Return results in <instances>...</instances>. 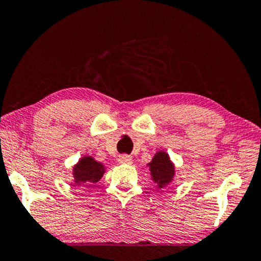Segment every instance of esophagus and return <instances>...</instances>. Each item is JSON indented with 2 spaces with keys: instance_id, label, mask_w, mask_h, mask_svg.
<instances>
[{
  "instance_id": "1",
  "label": "esophagus",
  "mask_w": 261,
  "mask_h": 261,
  "mask_svg": "<svg viewBox=\"0 0 261 261\" xmlns=\"http://www.w3.org/2000/svg\"><path fill=\"white\" fill-rule=\"evenodd\" d=\"M118 163L121 164H132V158L130 155H119Z\"/></svg>"
}]
</instances>
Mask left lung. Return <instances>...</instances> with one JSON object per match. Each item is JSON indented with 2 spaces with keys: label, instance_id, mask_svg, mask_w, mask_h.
I'll list each match as a JSON object with an SVG mask.
<instances>
[{
  "label": "left lung",
  "instance_id": "8db88e82",
  "mask_svg": "<svg viewBox=\"0 0 261 261\" xmlns=\"http://www.w3.org/2000/svg\"><path fill=\"white\" fill-rule=\"evenodd\" d=\"M150 175L156 188L164 189L172 184L175 176V165L167 152L158 151L147 164Z\"/></svg>",
  "mask_w": 261,
  "mask_h": 261
}]
</instances>
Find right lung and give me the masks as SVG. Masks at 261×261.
<instances>
[{
  "mask_svg": "<svg viewBox=\"0 0 261 261\" xmlns=\"http://www.w3.org/2000/svg\"><path fill=\"white\" fill-rule=\"evenodd\" d=\"M105 173V165L95 160L92 155L81 156L72 169L73 181L76 186H82L84 184H96L102 179Z\"/></svg>",
  "mask_w": 261,
  "mask_h": 261,
  "instance_id": "obj_1",
  "label": "right lung"
}]
</instances>
